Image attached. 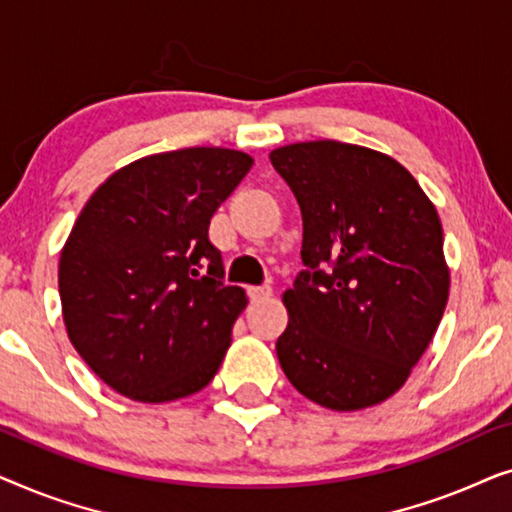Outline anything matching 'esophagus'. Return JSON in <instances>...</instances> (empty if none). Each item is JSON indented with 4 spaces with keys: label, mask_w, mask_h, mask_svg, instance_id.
<instances>
[{
    "label": "esophagus",
    "mask_w": 512,
    "mask_h": 512,
    "mask_svg": "<svg viewBox=\"0 0 512 512\" xmlns=\"http://www.w3.org/2000/svg\"><path fill=\"white\" fill-rule=\"evenodd\" d=\"M272 296V286L270 284H261V286H251L249 289V298L254 303H261V300H268Z\"/></svg>",
    "instance_id": "esophagus-1"
}]
</instances>
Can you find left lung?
<instances>
[{"instance_id":"left-lung-1","label":"left lung","mask_w":512,"mask_h":512,"mask_svg":"<svg viewBox=\"0 0 512 512\" xmlns=\"http://www.w3.org/2000/svg\"><path fill=\"white\" fill-rule=\"evenodd\" d=\"M270 163L303 214V263L284 293L277 359L300 394L352 412L394 396L443 319V226L417 179L366 146L298 142Z\"/></svg>"}]
</instances>
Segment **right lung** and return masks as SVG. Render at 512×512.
<instances>
[{
	"instance_id": "1",
	"label": "right lung",
	"mask_w": 512,
	"mask_h": 512,
	"mask_svg": "<svg viewBox=\"0 0 512 512\" xmlns=\"http://www.w3.org/2000/svg\"><path fill=\"white\" fill-rule=\"evenodd\" d=\"M251 165L221 146L153 153L111 174L81 209L58 265L62 319L81 359L121 396L177 401L219 370L247 296L223 282L207 233Z\"/></svg>"
}]
</instances>
